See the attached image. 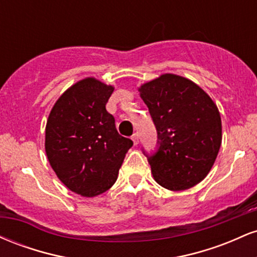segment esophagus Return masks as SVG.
Listing matches in <instances>:
<instances>
[{"label": "esophagus", "instance_id": "1", "mask_svg": "<svg viewBox=\"0 0 257 257\" xmlns=\"http://www.w3.org/2000/svg\"><path fill=\"white\" fill-rule=\"evenodd\" d=\"M132 140H133V143H134V145H138V144H139V134H138V133H134V134L132 135Z\"/></svg>", "mask_w": 257, "mask_h": 257}]
</instances>
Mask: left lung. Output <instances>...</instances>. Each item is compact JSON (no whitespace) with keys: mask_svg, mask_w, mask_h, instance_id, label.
Instances as JSON below:
<instances>
[{"mask_svg":"<svg viewBox=\"0 0 257 257\" xmlns=\"http://www.w3.org/2000/svg\"><path fill=\"white\" fill-rule=\"evenodd\" d=\"M157 131V149L147 157L153 178L172 191L193 187L208 175L219 153L221 117L202 88L166 73L140 87Z\"/></svg>","mask_w":257,"mask_h":257,"instance_id":"8db88e82","label":"left lung"}]
</instances>
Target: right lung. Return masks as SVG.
<instances>
[{"label": "right lung", "instance_id": "obj_1", "mask_svg": "<svg viewBox=\"0 0 257 257\" xmlns=\"http://www.w3.org/2000/svg\"><path fill=\"white\" fill-rule=\"evenodd\" d=\"M112 91L98 79H82L58 99L47 120L49 163L67 188L83 197L99 196L116 182L133 146L106 111Z\"/></svg>", "mask_w": 257, "mask_h": 257}]
</instances>
